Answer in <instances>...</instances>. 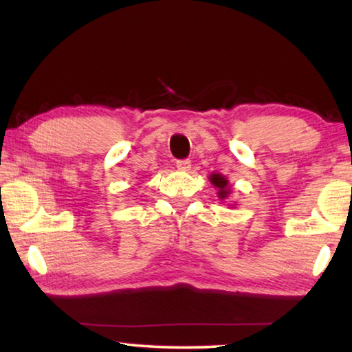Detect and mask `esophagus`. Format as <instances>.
<instances>
[{
	"mask_svg": "<svg viewBox=\"0 0 352 352\" xmlns=\"http://www.w3.org/2000/svg\"><path fill=\"white\" fill-rule=\"evenodd\" d=\"M177 169L183 172L190 170V162L189 160H180V162H177Z\"/></svg>",
	"mask_w": 352,
	"mask_h": 352,
	"instance_id": "esophagus-1",
	"label": "esophagus"
}]
</instances>
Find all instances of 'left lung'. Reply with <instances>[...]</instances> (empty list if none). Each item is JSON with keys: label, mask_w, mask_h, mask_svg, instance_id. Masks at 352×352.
I'll list each match as a JSON object with an SVG mask.
<instances>
[{"label": "left lung", "mask_w": 352, "mask_h": 352, "mask_svg": "<svg viewBox=\"0 0 352 352\" xmlns=\"http://www.w3.org/2000/svg\"><path fill=\"white\" fill-rule=\"evenodd\" d=\"M210 182L212 183V186L217 189V197L219 200H226L230 197L231 194V186H230V182L228 178H226L225 175L219 174V172H212V174L210 175ZM230 206H234V205H230Z\"/></svg>", "instance_id": "8db88e82"}]
</instances>
